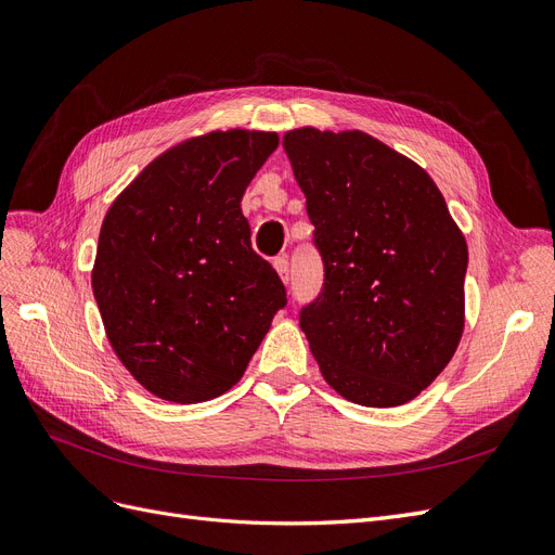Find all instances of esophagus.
<instances>
[{
  "mask_svg": "<svg viewBox=\"0 0 555 555\" xmlns=\"http://www.w3.org/2000/svg\"><path fill=\"white\" fill-rule=\"evenodd\" d=\"M274 270H276V274H279V279L283 283L291 281V267H288V260H285V258H276L274 260Z\"/></svg>",
  "mask_w": 555,
  "mask_h": 555,
  "instance_id": "obj_1",
  "label": "esophagus"
}]
</instances>
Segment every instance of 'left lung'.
Here are the masks:
<instances>
[{
  "label": "left lung",
  "mask_w": 555,
  "mask_h": 555,
  "mask_svg": "<svg viewBox=\"0 0 555 555\" xmlns=\"http://www.w3.org/2000/svg\"><path fill=\"white\" fill-rule=\"evenodd\" d=\"M325 262L299 327L327 385L369 408L413 401L466 327L468 244L413 158L364 131L283 135Z\"/></svg>",
  "instance_id": "8db88e82"
}]
</instances>
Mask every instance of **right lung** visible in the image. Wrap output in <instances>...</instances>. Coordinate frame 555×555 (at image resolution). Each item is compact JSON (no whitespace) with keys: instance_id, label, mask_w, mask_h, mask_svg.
Instances as JSON below:
<instances>
[{"instance_id":"1","label":"right lung","mask_w":555,"mask_h":555,"mask_svg":"<svg viewBox=\"0 0 555 555\" xmlns=\"http://www.w3.org/2000/svg\"><path fill=\"white\" fill-rule=\"evenodd\" d=\"M276 147L272 131L186 138L105 211L92 291L119 362L158 399L221 397L285 307L283 283L251 248L240 205Z\"/></svg>"}]
</instances>
